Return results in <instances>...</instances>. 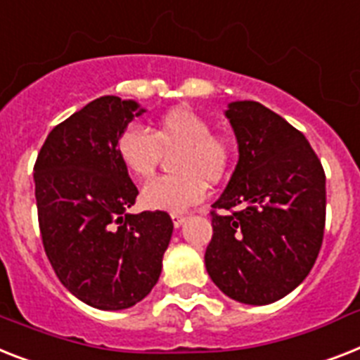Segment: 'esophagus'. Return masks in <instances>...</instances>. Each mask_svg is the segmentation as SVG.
Listing matches in <instances>:
<instances>
[{"label": "esophagus", "mask_w": 360, "mask_h": 360, "mask_svg": "<svg viewBox=\"0 0 360 360\" xmlns=\"http://www.w3.org/2000/svg\"><path fill=\"white\" fill-rule=\"evenodd\" d=\"M172 221H174L175 227L183 226V221H185V216L179 214V212H172Z\"/></svg>", "instance_id": "esophagus-1"}]
</instances>
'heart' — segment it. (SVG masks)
Listing matches in <instances>:
<instances>
[{
	"label": "heart",
	"instance_id": "1",
	"mask_svg": "<svg viewBox=\"0 0 360 360\" xmlns=\"http://www.w3.org/2000/svg\"><path fill=\"white\" fill-rule=\"evenodd\" d=\"M172 159L175 174L155 177L142 188V203L150 209L179 212L200 203L207 194V181L218 183L227 174L231 146L212 133L209 120L190 107L165 112L150 127L129 125L116 140V153L134 179H150L162 153Z\"/></svg>",
	"mask_w": 360,
	"mask_h": 360
}]
</instances>
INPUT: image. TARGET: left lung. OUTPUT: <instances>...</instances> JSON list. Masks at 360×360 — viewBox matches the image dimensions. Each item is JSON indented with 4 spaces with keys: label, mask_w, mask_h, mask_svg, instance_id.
Returning a JSON list of instances; mask_svg holds the SVG:
<instances>
[{
    "label": "left lung",
    "mask_w": 360,
    "mask_h": 360,
    "mask_svg": "<svg viewBox=\"0 0 360 360\" xmlns=\"http://www.w3.org/2000/svg\"><path fill=\"white\" fill-rule=\"evenodd\" d=\"M238 165L210 210V279L231 300L268 305L309 276L326 227V172L302 131L257 101L226 110Z\"/></svg>",
    "instance_id": "left-lung-1"
}]
</instances>
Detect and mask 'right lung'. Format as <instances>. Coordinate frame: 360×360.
Wrapping results in <instances>:
<instances>
[{"label":"right lung","mask_w":360,"mask_h":360,"mask_svg":"<svg viewBox=\"0 0 360 360\" xmlns=\"http://www.w3.org/2000/svg\"><path fill=\"white\" fill-rule=\"evenodd\" d=\"M139 103L103 96L55 125L34 162L42 244L58 281L101 311L144 300L159 281L174 224L165 210L127 214L139 190L116 140Z\"/></svg>","instance_id":"right-lung-1"}]
</instances>
